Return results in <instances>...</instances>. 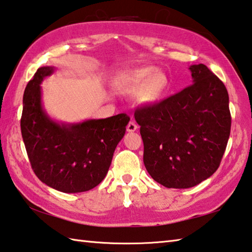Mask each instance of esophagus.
<instances>
[{
    "instance_id": "obj_1",
    "label": "esophagus",
    "mask_w": 252,
    "mask_h": 252,
    "mask_svg": "<svg viewBox=\"0 0 252 252\" xmlns=\"http://www.w3.org/2000/svg\"><path fill=\"white\" fill-rule=\"evenodd\" d=\"M137 128L138 127L136 125L135 122H129L128 125H127V131H128V133H134Z\"/></svg>"
}]
</instances>
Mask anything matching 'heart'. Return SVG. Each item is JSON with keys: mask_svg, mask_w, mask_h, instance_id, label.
I'll return each mask as SVG.
<instances>
[{"mask_svg": "<svg viewBox=\"0 0 252 252\" xmlns=\"http://www.w3.org/2000/svg\"><path fill=\"white\" fill-rule=\"evenodd\" d=\"M119 90L134 92L142 88L139 99L145 105H155L164 98L169 87L168 77L154 66L136 68L124 75L117 83Z\"/></svg>", "mask_w": 252, "mask_h": 252, "instance_id": "1", "label": "heart"}]
</instances>
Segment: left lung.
Masks as SVG:
<instances>
[{
  "label": "left lung",
  "instance_id": "8db88e82",
  "mask_svg": "<svg viewBox=\"0 0 252 252\" xmlns=\"http://www.w3.org/2000/svg\"><path fill=\"white\" fill-rule=\"evenodd\" d=\"M192 85L135 112L144 142V164L167 188H190L218 169L230 135L229 96L204 64L189 67Z\"/></svg>",
  "mask_w": 252,
  "mask_h": 252
}]
</instances>
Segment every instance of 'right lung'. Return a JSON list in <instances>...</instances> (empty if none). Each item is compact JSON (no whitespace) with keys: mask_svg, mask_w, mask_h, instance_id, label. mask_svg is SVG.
Here are the masks:
<instances>
[{"mask_svg":"<svg viewBox=\"0 0 252 252\" xmlns=\"http://www.w3.org/2000/svg\"><path fill=\"white\" fill-rule=\"evenodd\" d=\"M54 69L39 67L26 85L22 137L32 169L42 183L66 193L87 191L105 178L129 117L118 114L74 124L52 119L43 108L41 83Z\"/></svg>","mask_w":252,"mask_h":252,"instance_id":"1","label":"right lung"}]
</instances>
